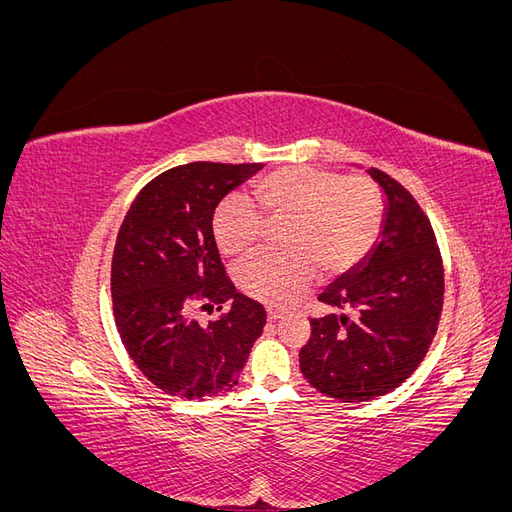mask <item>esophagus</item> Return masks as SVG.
Segmentation results:
<instances>
[{
	"mask_svg": "<svg viewBox=\"0 0 512 512\" xmlns=\"http://www.w3.org/2000/svg\"><path fill=\"white\" fill-rule=\"evenodd\" d=\"M286 314L282 312V309H275V307H269L267 309V318H269V322H275V320H280V318H284Z\"/></svg>",
	"mask_w": 512,
	"mask_h": 512,
	"instance_id": "34e87169",
	"label": "esophagus"
}]
</instances>
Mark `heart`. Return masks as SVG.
<instances>
[{
	"label": "heart",
	"instance_id": "obj_1",
	"mask_svg": "<svg viewBox=\"0 0 512 512\" xmlns=\"http://www.w3.org/2000/svg\"><path fill=\"white\" fill-rule=\"evenodd\" d=\"M258 212L239 196L213 211V237L220 252L250 254L271 224H284V254H258L239 271L250 297L288 305L324 275H342L371 252L384 222L378 185L363 175H342L314 166H284L252 185Z\"/></svg>",
	"mask_w": 512,
	"mask_h": 512
}]
</instances>
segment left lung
<instances>
[{
  "instance_id": "obj_1",
  "label": "left lung",
  "mask_w": 512,
  "mask_h": 512,
  "mask_svg": "<svg viewBox=\"0 0 512 512\" xmlns=\"http://www.w3.org/2000/svg\"><path fill=\"white\" fill-rule=\"evenodd\" d=\"M367 173L384 196L382 232L371 252L318 301L301 374L322 395L369 401L391 393L421 365L436 337L444 269L436 235L414 196L378 168Z\"/></svg>"
}]
</instances>
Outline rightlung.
Masks as SVG:
<instances>
[{"label":"right lung","mask_w":512,"mask_h":512,"mask_svg":"<svg viewBox=\"0 0 512 512\" xmlns=\"http://www.w3.org/2000/svg\"><path fill=\"white\" fill-rule=\"evenodd\" d=\"M260 168L175 166L151 179L123 218L111 267L115 324L134 365L168 395L230 391L262 335L265 307L232 286L211 228L220 200ZM196 304L231 307L203 328L191 318Z\"/></svg>","instance_id":"add662e5"}]
</instances>
